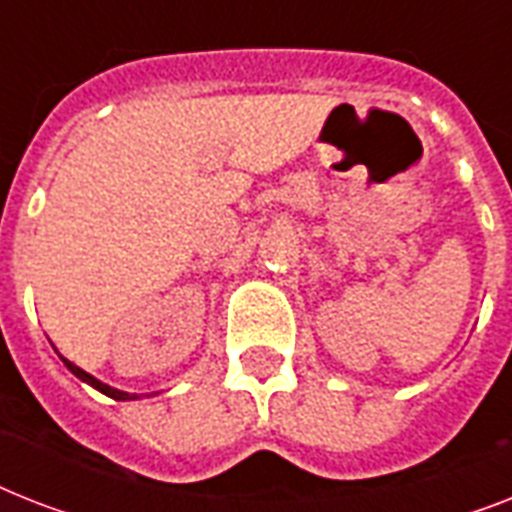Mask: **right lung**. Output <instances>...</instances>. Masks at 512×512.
Returning <instances> with one entry per match:
<instances>
[{"label": "right lung", "instance_id": "add662e5", "mask_svg": "<svg viewBox=\"0 0 512 512\" xmlns=\"http://www.w3.org/2000/svg\"><path fill=\"white\" fill-rule=\"evenodd\" d=\"M60 358H63V356H60ZM63 364H66L68 369H71V372H74L76 377H79V380L87 382V385H92V388L100 390V393H106V396H108V398H114V401H132V398H138V396H132V393H124V390L111 388V385H106V382L95 380L92 374H87V372H84V369H79V366H76V364H71L68 358H63Z\"/></svg>", "mask_w": 512, "mask_h": 512}]
</instances>
